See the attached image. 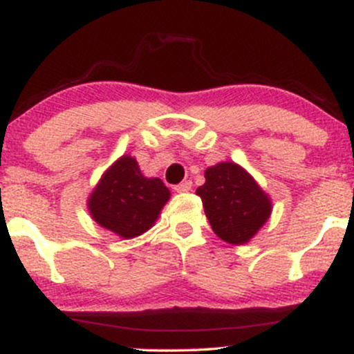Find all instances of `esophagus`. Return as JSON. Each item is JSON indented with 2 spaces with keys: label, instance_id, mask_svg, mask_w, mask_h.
Wrapping results in <instances>:
<instances>
[{
  "label": "esophagus",
  "instance_id": "34e87169",
  "mask_svg": "<svg viewBox=\"0 0 354 354\" xmlns=\"http://www.w3.org/2000/svg\"><path fill=\"white\" fill-rule=\"evenodd\" d=\"M191 186H193V183H191L189 180H186V181L180 183V185L174 186V191H176V193H186V191L191 189Z\"/></svg>",
  "mask_w": 354,
  "mask_h": 354
}]
</instances>
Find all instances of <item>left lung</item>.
<instances>
[{"label": "left lung", "mask_w": 354, "mask_h": 354, "mask_svg": "<svg viewBox=\"0 0 354 354\" xmlns=\"http://www.w3.org/2000/svg\"><path fill=\"white\" fill-rule=\"evenodd\" d=\"M196 189L214 234L230 245H245L271 214V200L246 169L223 161L205 171Z\"/></svg>", "instance_id": "obj_1"}]
</instances>
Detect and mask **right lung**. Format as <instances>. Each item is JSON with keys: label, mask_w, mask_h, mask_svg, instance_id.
<instances>
[{"label": "right lung", "mask_w": 354, "mask_h": 354, "mask_svg": "<svg viewBox=\"0 0 354 354\" xmlns=\"http://www.w3.org/2000/svg\"><path fill=\"white\" fill-rule=\"evenodd\" d=\"M169 194L160 178L143 176L135 158L121 156L93 189L88 209L100 226L129 239L151 228Z\"/></svg>", "instance_id": "obj_1"}]
</instances>
